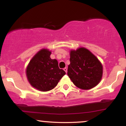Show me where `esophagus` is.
<instances>
[{
	"instance_id": "1",
	"label": "esophagus",
	"mask_w": 126,
	"mask_h": 126,
	"mask_svg": "<svg viewBox=\"0 0 126 126\" xmlns=\"http://www.w3.org/2000/svg\"><path fill=\"white\" fill-rule=\"evenodd\" d=\"M63 70H64V71H65V72H66V73H67V67H64V69H63Z\"/></svg>"
}]
</instances>
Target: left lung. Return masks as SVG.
Returning a JSON list of instances; mask_svg holds the SVG:
<instances>
[{"mask_svg": "<svg viewBox=\"0 0 126 126\" xmlns=\"http://www.w3.org/2000/svg\"><path fill=\"white\" fill-rule=\"evenodd\" d=\"M67 75L75 85L82 89L96 86L102 76V66L96 57L85 48L70 51Z\"/></svg>", "mask_w": 126, "mask_h": 126, "instance_id": "left-lung-1", "label": "left lung"}]
</instances>
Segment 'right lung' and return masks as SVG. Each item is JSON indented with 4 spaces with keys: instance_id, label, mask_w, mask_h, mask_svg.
<instances>
[{
    "instance_id": "obj_1",
    "label": "right lung",
    "mask_w": 126,
    "mask_h": 126,
    "mask_svg": "<svg viewBox=\"0 0 126 126\" xmlns=\"http://www.w3.org/2000/svg\"><path fill=\"white\" fill-rule=\"evenodd\" d=\"M51 51L42 49L34 56L27 68V76L32 86L41 91L53 89L66 74L58 62L50 58Z\"/></svg>"
}]
</instances>
